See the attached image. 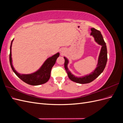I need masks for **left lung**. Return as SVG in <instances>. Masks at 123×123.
<instances>
[{"label":"left lung","instance_id":"8db88e82","mask_svg":"<svg viewBox=\"0 0 123 123\" xmlns=\"http://www.w3.org/2000/svg\"><path fill=\"white\" fill-rule=\"evenodd\" d=\"M91 33L90 34L91 36L93 37L95 42L98 43L99 45L102 46L101 49H100V53L98 56V64L96 65V67L91 72V73L87 74L85 76L77 77L75 76L71 72L68 68V65L69 63V59L64 57L65 58V68L66 70L69 79L74 82L79 83V84H87L91 83V81L96 79L100 74H101L105 69L107 62V50L106 43L104 40L103 36L101 33L98 30H97L94 28L91 29Z\"/></svg>","mask_w":123,"mask_h":123}]
</instances>
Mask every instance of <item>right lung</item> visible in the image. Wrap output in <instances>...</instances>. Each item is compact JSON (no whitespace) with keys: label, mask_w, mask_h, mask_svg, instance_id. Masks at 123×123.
<instances>
[{"label":"right lung","mask_w":123,"mask_h":123,"mask_svg":"<svg viewBox=\"0 0 123 123\" xmlns=\"http://www.w3.org/2000/svg\"><path fill=\"white\" fill-rule=\"evenodd\" d=\"M14 39L11 43L10 62L11 67L13 72L16 75L24 82L29 85L33 86H37L47 83L50 77V74L52 68L54 65L57 58L59 57V53L57 52L51 57H48L44 62L42 66L36 71L30 74H21L18 73L15 69L13 65L12 57V46Z\"/></svg>","instance_id":"add662e5"}]
</instances>
